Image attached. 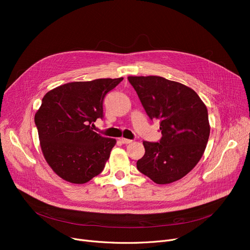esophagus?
<instances>
[{
    "mask_svg": "<svg viewBox=\"0 0 250 250\" xmlns=\"http://www.w3.org/2000/svg\"><path fill=\"white\" fill-rule=\"evenodd\" d=\"M121 142H122L123 144H125V145H126V144H130V143H133V141H132V140L125 139V138H122V139H121Z\"/></svg>",
    "mask_w": 250,
    "mask_h": 250,
    "instance_id": "34e87169",
    "label": "esophagus"
}]
</instances>
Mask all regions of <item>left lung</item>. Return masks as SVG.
I'll return each mask as SVG.
<instances>
[{"instance_id":"obj_1","label":"left lung","mask_w":250,"mask_h":250,"mask_svg":"<svg viewBox=\"0 0 250 250\" xmlns=\"http://www.w3.org/2000/svg\"><path fill=\"white\" fill-rule=\"evenodd\" d=\"M151 120H160L159 143L143 142L137 168L157 185L181 179L199 163L209 136L208 109L195 92L163 77H127Z\"/></svg>"}]
</instances>
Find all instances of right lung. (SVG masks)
Masks as SVG:
<instances>
[{
	"instance_id": "right-lung-1",
	"label": "right lung",
	"mask_w": 250,
	"mask_h": 250,
	"mask_svg": "<svg viewBox=\"0 0 250 250\" xmlns=\"http://www.w3.org/2000/svg\"><path fill=\"white\" fill-rule=\"evenodd\" d=\"M124 78L71 82L43 96L34 121L43 157L63 180L83 185L102 172L116 144L92 130L103 100Z\"/></svg>"
}]
</instances>
